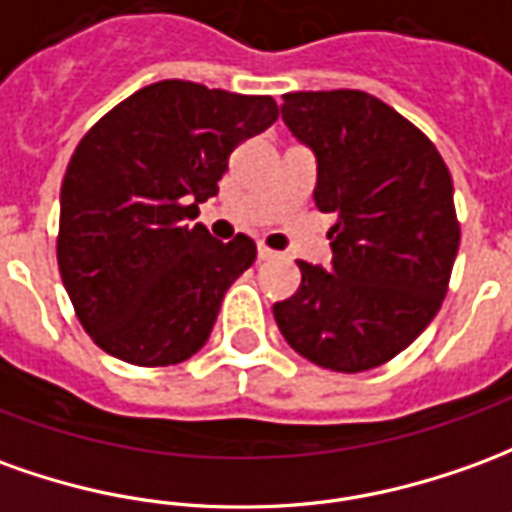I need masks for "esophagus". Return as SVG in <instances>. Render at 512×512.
<instances>
[{
	"label": "esophagus",
	"instance_id": "esophagus-1",
	"mask_svg": "<svg viewBox=\"0 0 512 512\" xmlns=\"http://www.w3.org/2000/svg\"><path fill=\"white\" fill-rule=\"evenodd\" d=\"M257 257H260V260H274L277 252H274V249H268L266 244H257Z\"/></svg>",
	"mask_w": 512,
	"mask_h": 512
}]
</instances>
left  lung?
Instances as JSON below:
<instances>
[{"instance_id": "obj_1", "label": "left lung", "mask_w": 512, "mask_h": 512, "mask_svg": "<svg viewBox=\"0 0 512 512\" xmlns=\"http://www.w3.org/2000/svg\"><path fill=\"white\" fill-rule=\"evenodd\" d=\"M282 121L316 155V207L335 216L330 268L274 305L293 352L330 371L388 363L441 310L460 246L452 177L405 116L366 91L282 96Z\"/></svg>"}]
</instances>
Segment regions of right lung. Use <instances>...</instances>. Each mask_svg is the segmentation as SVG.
<instances>
[{
	"label": "right lung",
	"mask_w": 512,
	"mask_h": 512,
	"mask_svg": "<svg viewBox=\"0 0 512 512\" xmlns=\"http://www.w3.org/2000/svg\"><path fill=\"white\" fill-rule=\"evenodd\" d=\"M277 116L271 96L163 80L85 132L60 188L57 266L107 355L171 366L205 346L257 246L246 235L221 244L191 221L219 194L232 149Z\"/></svg>",
	"instance_id": "1"
}]
</instances>
